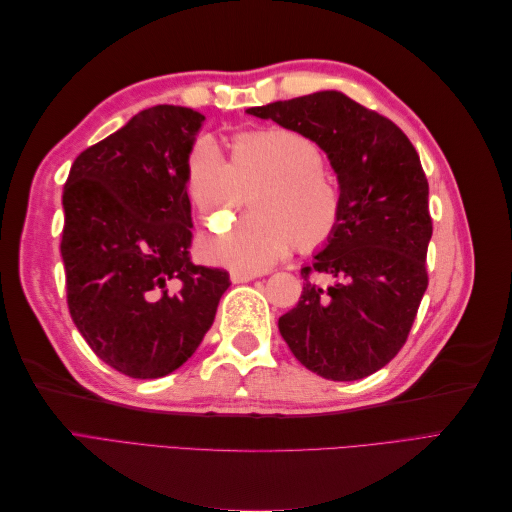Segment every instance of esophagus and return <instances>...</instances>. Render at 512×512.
I'll return each mask as SVG.
<instances>
[{
    "instance_id": "obj_1",
    "label": "esophagus",
    "mask_w": 512,
    "mask_h": 512,
    "mask_svg": "<svg viewBox=\"0 0 512 512\" xmlns=\"http://www.w3.org/2000/svg\"><path fill=\"white\" fill-rule=\"evenodd\" d=\"M258 277V273H252V271H232L230 273V280L235 282V284H245V282H252V280H256Z\"/></svg>"
}]
</instances>
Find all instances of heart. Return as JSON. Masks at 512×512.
<instances>
[{
    "mask_svg": "<svg viewBox=\"0 0 512 512\" xmlns=\"http://www.w3.org/2000/svg\"><path fill=\"white\" fill-rule=\"evenodd\" d=\"M312 138L290 128H258L232 136L230 160L209 136L185 160V192L203 220L220 224L256 185L254 213L203 239L200 254L237 271H265L294 245L316 250L342 222V192L324 173Z\"/></svg>",
    "mask_w": 512,
    "mask_h": 512,
    "instance_id": "obj_1",
    "label": "heart"
}]
</instances>
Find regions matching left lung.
I'll use <instances>...</instances> for the list:
<instances>
[{"mask_svg": "<svg viewBox=\"0 0 512 512\" xmlns=\"http://www.w3.org/2000/svg\"><path fill=\"white\" fill-rule=\"evenodd\" d=\"M247 113L309 136L337 173L342 222L301 269V299L280 318V333L314 374L361 380L404 348L429 284L433 224L421 158L391 119L339 91Z\"/></svg>", "mask_w": 512, "mask_h": 512, "instance_id": "left-lung-1", "label": "left lung"}]
</instances>
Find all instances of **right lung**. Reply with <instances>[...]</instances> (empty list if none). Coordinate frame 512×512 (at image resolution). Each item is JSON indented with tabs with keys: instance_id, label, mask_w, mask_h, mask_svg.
<instances>
[{
	"instance_id": "right-lung-1",
	"label": "right lung",
	"mask_w": 512,
	"mask_h": 512,
	"mask_svg": "<svg viewBox=\"0 0 512 512\" xmlns=\"http://www.w3.org/2000/svg\"><path fill=\"white\" fill-rule=\"evenodd\" d=\"M203 115L160 104L74 160L61 258L70 316L89 348L130 378H162L211 329L226 269L194 265L185 160Z\"/></svg>"
}]
</instances>
